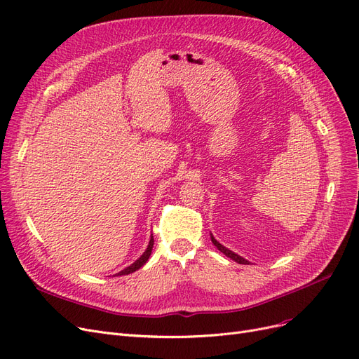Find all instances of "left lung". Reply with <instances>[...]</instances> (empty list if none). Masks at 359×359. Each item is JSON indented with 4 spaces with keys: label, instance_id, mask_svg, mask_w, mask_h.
I'll use <instances>...</instances> for the list:
<instances>
[{
    "label": "left lung",
    "instance_id": "8db88e82",
    "mask_svg": "<svg viewBox=\"0 0 359 359\" xmlns=\"http://www.w3.org/2000/svg\"><path fill=\"white\" fill-rule=\"evenodd\" d=\"M210 235H211V233H210ZM211 243H213V244L216 245V248H217V250H220L224 256L229 257V259H232V260H235L236 263H240V264H248V263H250V262H248V260H245L244 257L238 256L236 253H233V251H231L229 248H226L224 245H222L213 235H211Z\"/></svg>",
    "mask_w": 359,
    "mask_h": 359
}]
</instances>
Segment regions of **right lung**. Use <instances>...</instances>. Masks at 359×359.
I'll return each instance as SVG.
<instances>
[{
  "label": "right lung",
  "mask_w": 359,
  "mask_h": 359,
  "mask_svg": "<svg viewBox=\"0 0 359 359\" xmlns=\"http://www.w3.org/2000/svg\"><path fill=\"white\" fill-rule=\"evenodd\" d=\"M152 248H154V238L151 236V241H149V244H148V248L144 250V253L135 262V263H131L130 266H127L126 269H123L121 272H118L116 275H128V273H131V272H136L137 269H140L143 264L148 262V259H149V256H151V253H152Z\"/></svg>",
  "instance_id": "right-lung-1"
}]
</instances>
